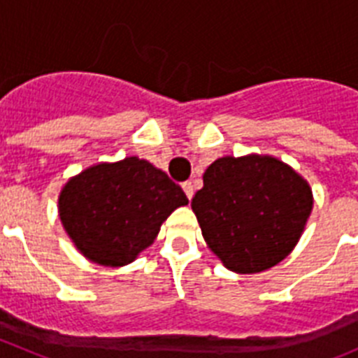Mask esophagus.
<instances>
[{"label": "esophagus", "instance_id": "34e87169", "mask_svg": "<svg viewBox=\"0 0 358 358\" xmlns=\"http://www.w3.org/2000/svg\"><path fill=\"white\" fill-rule=\"evenodd\" d=\"M182 189H185L186 197H188V199H192V197H194V185H192V181H186V182H182Z\"/></svg>", "mask_w": 358, "mask_h": 358}]
</instances>
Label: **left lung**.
<instances>
[{"label": "left lung", "mask_w": 358, "mask_h": 358, "mask_svg": "<svg viewBox=\"0 0 358 358\" xmlns=\"http://www.w3.org/2000/svg\"><path fill=\"white\" fill-rule=\"evenodd\" d=\"M192 210L208 248L229 271L255 274L285 260L314 206L308 182L273 156L218 157Z\"/></svg>", "instance_id": "8db88e82"}]
</instances>
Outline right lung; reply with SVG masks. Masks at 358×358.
<instances>
[{"label": "right lung", "mask_w": 358, "mask_h": 358, "mask_svg": "<svg viewBox=\"0 0 358 358\" xmlns=\"http://www.w3.org/2000/svg\"><path fill=\"white\" fill-rule=\"evenodd\" d=\"M186 204L181 186L132 156L93 164L71 177L59 195V217L87 260L122 267L152 245L161 224Z\"/></svg>", "instance_id": "add662e5"}]
</instances>
